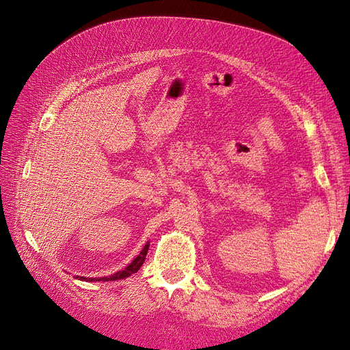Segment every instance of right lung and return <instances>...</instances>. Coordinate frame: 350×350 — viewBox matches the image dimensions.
<instances>
[{"label": "right lung", "mask_w": 350, "mask_h": 350, "mask_svg": "<svg viewBox=\"0 0 350 350\" xmlns=\"http://www.w3.org/2000/svg\"><path fill=\"white\" fill-rule=\"evenodd\" d=\"M149 245L150 243L147 242L146 245L143 247V250L140 251L139 256H137L129 266H126L124 270L116 271L115 274H111V276H105V278H84V276H76L79 280H86V282H112V280H120V279H125V278H130L131 274L139 271V269L143 266V262L146 260L147 256V251H149Z\"/></svg>", "instance_id": "add662e5"}]
</instances>
